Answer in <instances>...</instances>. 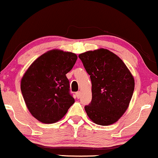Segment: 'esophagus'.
Instances as JSON below:
<instances>
[{
    "mask_svg": "<svg viewBox=\"0 0 158 158\" xmlns=\"http://www.w3.org/2000/svg\"><path fill=\"white\" fill-rule=\"evenodd\" d=\"M76 96H77V97L78 98V99H79V98H80V97H81V92L80 91L77 92V93H76Z\"/></svg>",
    "mask_w": 158,
    "mask_h": 158,
    "instance_id": "1",
    "label": "esophagus"
}]
</instances>
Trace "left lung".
Listing matches in <instances>:
<instances>
[{
  "label": "left lung",
  "instance_id": "obj_1",
  "mask_svg": "<svg viewBox=\"0 0 158 158\" xmlns=\"http://www.w3.org/2000/svg\"><path fill=\"white\" fill-rule=\"evenodd\" d=\"M79 58L92 84V99L85 111L96 124H113L128 108L135 90L133 77L118 56L106 49L85 52Z\"/></svg>",
  "mask_w": 158,
  "mask_h": 158
}]
</instances>
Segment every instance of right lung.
<instances>
[{"instance_id": "add662e5", "label": "right lung", "mask_w": 158, "mask_h": 158, "mask_svg": "<svg viewBox=\"0 0 158 158\" xmlns=\"http://www.w3.org/2000/svg\"><path fill=\"white\" fill-rule=\"evenodd\" d=\"M77 60L73 52L50 50L38 58L23 75L21 82L23 99L40 122H57L75 102L66 74Z\"/></svg>"}]
</instances>
